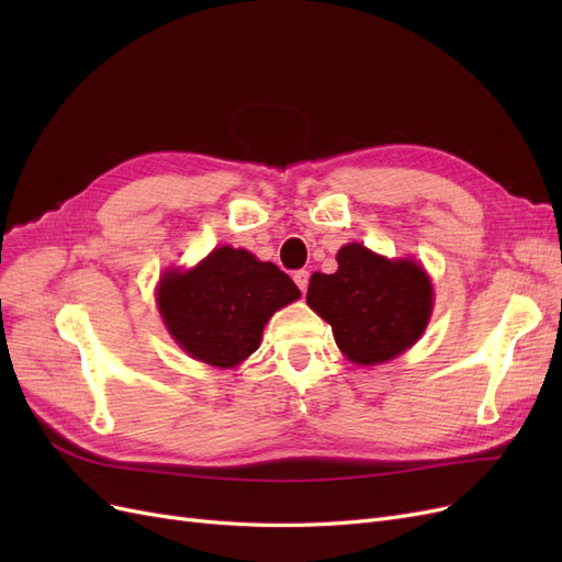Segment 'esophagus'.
<instances>
[{
    "label": "esophagus",
    "instance_id": "34e87169",
    "mask_svg": "<svg viewBox=\"0 0 562 562\" xmlns=\"http://www.w3.org/2000/svg\"><path fill=\"white\" fill-rule=\"evenodd\" d=\"M293 281L297 283V288H300V291L304 293V291H307V285H310V271H307V269H300V271H295V274H293Z\"/></svg>",
    "mask_w": 562,
    "mask_h": 562
}]
</instances>
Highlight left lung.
I'll use <instances>...</instances> for the list:
<instances>
[{
	"mask_svg": "<svg viewBox=\"0 0 562 562\" xmlns=\"http://www.w3.org/2000/svg\"><path fill=\"white\" fill-rule=\"evenodd\" d=\"M307 304L330 323L335 342L351 363L396 359L422 337L434 310V288L415 260H389L361 244L337 252L335 274L310 279Z\"/></svg>",
	"mask_w": 562,
	"mask_h": 562,
	"instance_id": "left-lung-1",
	"label": "left lung"
}]
</instances>
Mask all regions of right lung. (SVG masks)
Listing matches in <instances>:
<instances>
[{
	"label": "right lung",
	"mask_w": 562,
	"mask_h": 562,
	"mask_svg": "<svg viewBox=\"0 0 562 562\" xmlns=\"http://www.w3.org/2000/svg\"><path fill=\"white\" fill-rule=\"evenodd\" d=\"M300 297L274 262L244 248L220 246L192 269H168L157 304L168 333L192 359L236 368L260 347L265 323Z\"/></svg>",
	"instance_id": "right-lung-1"
}]
</instances>
